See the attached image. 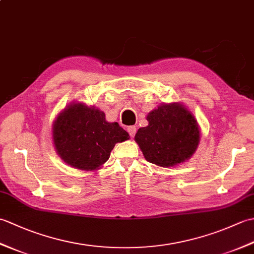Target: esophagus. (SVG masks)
<instances>
[{"instance_id":"esophagus-1","label":"esophagus","mask_w":254,"mask_h":254,"mask_svg":"<svg viewBox=\"0 0 254 254\" xmlns=\"http://www.w3.org/2000/svg\"><path fill=\"white\" fill-rule=\"evenodd\" d=\"M127 132H128V134H130L131 137H134V135H135V133H136V127H134V126L128 127Z\"/></svg>"}]
</instances>
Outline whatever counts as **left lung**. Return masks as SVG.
I'll list each match as a JSON object with an SVG mask.
<instances>
[{
	"mask_svg": "<svg viewBox=\"0 0 254 254\" xmlns=\"http://www.w3.org/2000/svg\"><path fill=\"white\" fill-rule=\"evenodd\" d=\"M146 119L148 126L138 128L134 139L149 163L174 167L196 150L201 137L198 124L182 104L160 105Z\"/></svg>",
	"mask_w": 254,
	"mask_h": 254,
	"instance_id": "left-lung-1",
	"label": "left lung"
}]
</instances>
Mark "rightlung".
I'll return each instance as SVG.
<instances>
[{
    "instance_id": "1",
    "label": "right lung",
    "mask_w": 254,
    "mask_h": 254,
    "mask_svg": "<svg viewBox=\"0 0 254 254\" xmlns=\"http://www.w3.org/2000/svg\"><path fill=\"white\" fill-rule=\"evenodd\" d=\"M58 155L80 170H97L109 159L117 143L130 138L118 122H108L105 112L73 102L59 113L52 127Z\"/></svg>"
}]
</instances>
